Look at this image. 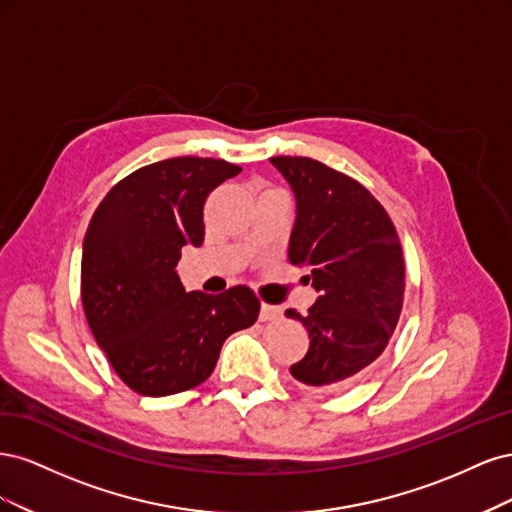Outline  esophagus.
<instances>
[{
	"label": "esophagus",
	"mask_w": 512,
	"mask_h": 512,
	"mask_svg": "<svg viewBox=\"0 0 512 512\" xmlns=\"http://www.w3.org/2000/svg\"><path fill=\"white\" fill-rule=\"evenodd\" d=\"M282 316V309L275 307V305H269V303H262L260 305V320L262 322H269V320H277Z\"/></svg>",
	"instance_id": "1"
}]
</instances>
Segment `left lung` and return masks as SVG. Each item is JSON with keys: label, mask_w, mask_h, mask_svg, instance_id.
Segmentation results:
<instances>
[{"label": "left lung", "mask_w": 512, "mask_h": 512, "mask_svg": "<svg viewBox=\"0 0 512 512\" xmlns=\"http://www.w3.org/2000/svg\"><path fill=\"white\" fill-rule=\"evenodd\" d=\"M297 220L288 258L309 267L320 297L307 316L286 309L309 333L290 374L318 393L342 391L384 352L404 305L406 267L389 213L359 181L312 158L277 156Z\"/></svg>", "instance_id": "1"}]
</instances>
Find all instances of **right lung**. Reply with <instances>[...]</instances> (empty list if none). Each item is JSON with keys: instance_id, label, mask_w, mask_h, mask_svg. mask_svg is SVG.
Wrapping results in <instances>:
<instances>
[{"instance_id": "1", "label": "right lung", "mask_w": 512, "mask_h": 512, "mask_svg": "<svg viewBox=\"0 0 512 512\" xmlns=\"http://www.w3.org/2000/svg\"><path fill=\"white\" fill-rule=\"evenodd\" d=\"M237 164L170 158L134 170L104 196L83 241L81 299L89 329L132 391L164 397L205 382L226 337L252 327L247 286L185 292L177 262L205 241L203 207Z\"/></svg>"}]
</instances>
